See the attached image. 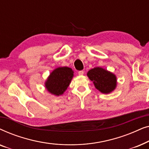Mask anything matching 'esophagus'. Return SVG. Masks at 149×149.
<instances>
[{"instance_id":"esophagus-1","label":"esophagus","mask_w":149,"mask_h":149,"mask_svg":"<svg viewBox=\"0 0 149 149\" xmlns=\"http://www.w3.org/2000/svg\"><path fill=\"white\" fill-rule=\"evenodd\" d=\"M78 74H79V75H83V74H84V71H83V70H80V71H79V72H78Z\"/></svg>"}]
</instances>
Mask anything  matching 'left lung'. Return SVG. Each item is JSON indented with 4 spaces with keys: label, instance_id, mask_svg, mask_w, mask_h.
Wrapping results in <instances>:
<instances>
[{
    "label": "left lung",
    "instance_id": "left-lung-1",
    "mask_svg": "<svg viewBox=\"0 0 149 149\" xmlns=\"http://www.w3.org/2000/svg\"><path fill=\"white\" fill-rule=\"evenodd\" d=\"M87 75L93 81L95 88L103 93H111L117 87V77L115 75L100 67L91 69Z\"/></svg>",
    "mask_w": 149,
    "mask_h": 149
}]
</instances>
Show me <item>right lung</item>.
<instances>
[{
  "instance_id": "add662e5",
  "label": "right lung",
  "mask_w": 149,
  "mask_h": 149,
  "mask_svg": "<svg viewBox=\"0 0 149 149\" xmlns=\"http://www.w3.org/2000/svg\"><path fill=\"white\" fill-rule=\"evenodd\" d=\"M74 72L68 67H58L52 71L45 83L49 92L57 96L62 95L70 85Z\"/></svg>"
}]
</instances>
